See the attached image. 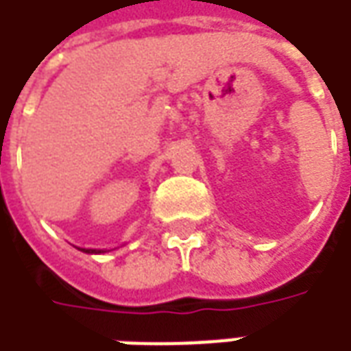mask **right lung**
<instances>
[{"label":"right lung","mask_w":351,"mask_h":351,"mask_svg":"<svg viewBox=\"0 0 351 351\" xmlns=\"http://www.w3.org/2000/svg\"><path fill=\"white\" fill-rule=\"evenodd\" d=\"M80 252H84V254H105V252L110 250H95V248H79Z\"/></svg>","instance_id":"add662e5"}]
</instances>
